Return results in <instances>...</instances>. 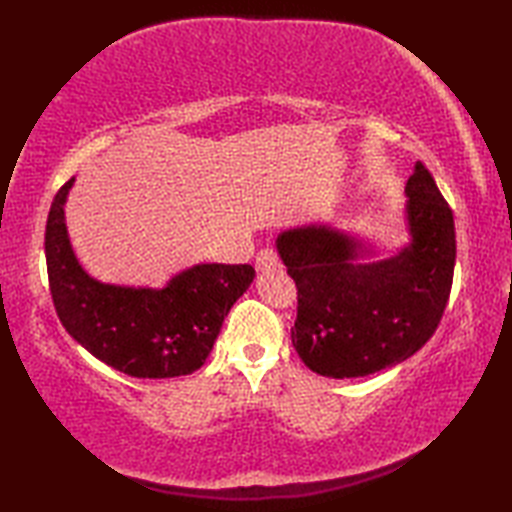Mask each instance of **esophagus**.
<instances>
[{
  "label": "esophagus",
  "instance_id": "1",
  "mask_svg": "<svg viewBox=\"0 0 512 512\" xmlns=\"http://www.w3.org/2000/svg\"><path fill=\"white\" fill-rule=\"evenodd\" d=\"M279 266V255L277 250L273 246H266L257 253V259H255V268L262 270V273H266V270H273Z\"/></svg>",
  "mask_w": 512,
  "mask_h": 512
}]
</instances>
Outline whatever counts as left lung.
I'll use <instances>...</instances> for the list:
<instances>
[{"label": "left lung", "mask_w": 512, "mask_h": 512, "mask_svg": "<svg viewBox=\"0 0 512 512\" xmlns=\"http://www.w3.org/2000/svg\"><path fill=\"white\" fill-rule=\"evenodd\" d=\"M411 244L378 264H354L361 244L325 226L279 235L297 286L292 345L312 372L356 378L416 354L440 325L455 268V224L429 169L405 187Z\"/></svg>", "instance_id": "left-lung-1"}]
</instances>
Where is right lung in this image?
I'll list each match as a JSON object with an SVG mask.
<instances>
[{"label": "right lung", "instance_id": "1", "mask_svg": "<svg viewBox=\"0 0 512 512\" xmlns=\"http://www.w3.org/2000/svg\"><path fill=\"white\" fill-rule=\"evenodd\" d=\"M74 178L57 191L46 224V264L63 328L92 356L134 378H173L200 369L224 317L244 295L250 264H202L162 290L105 286L76 262L63 222Z\"/></svg>", "mask_w": 512, "mask_h": 512}]
</instances>
